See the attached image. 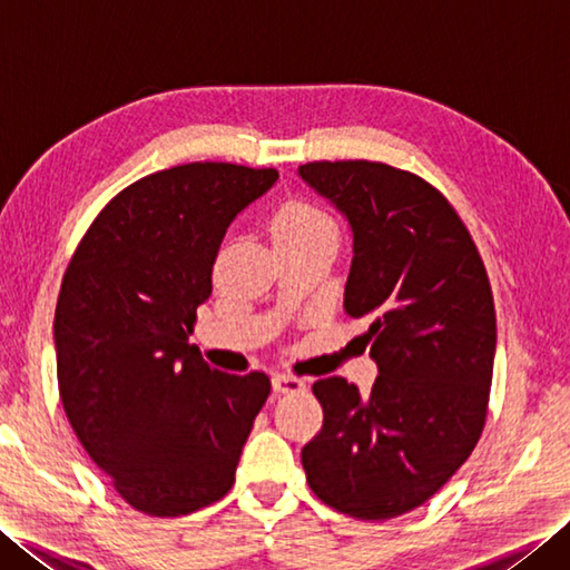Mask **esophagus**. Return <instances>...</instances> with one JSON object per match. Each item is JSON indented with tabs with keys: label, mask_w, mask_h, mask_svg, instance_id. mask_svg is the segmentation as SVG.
<instances>
[{
	"label": "esophagus",
	"mask_w": 570,
	"mask_h": 570,
	"mask_svg": "<svg viewBox=\"0 0 570 570\" xmlns=\"http://www.w3.org/2000/svg\"><path fill=\"white\" fill-rule=\"evenodd\" d=\"M272 386L276 394H296L304 390V382H301L298 377H292V374H274Z\"/></svg>",
	"instance_id": "obj_1"
}]
</instances>
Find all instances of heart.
Instances as JSON below:
<instances>
[{"label":"heart","mask_w":570,"mask_h":570,"mask_svg":"<svg viewBox=\"0 0 570 570\" xmlns=\"http://www.w3.org/2000/svg\"><path fill=\"white\" fill-rule=\"evenodd\" d=\"M311 233H335L333 220L308 203H288L274 220V237H294Z\"/></svg>","instance_id":"1"}]
</instances>
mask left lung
Returning a JSON list of instances; mask_svg holds the SVG:
<instances>
[{"mask_svg": "<svg viewBox=\"0 0 570 570\" xmlns=\"http://www.w3.org/2000/svg\"><path fill=\"white\" fill-rule=\"evenodd\" d=\"M353 237L345 311L365 318L377 380L313 384L323 429L301 451L316 498L357 519L431 500L485 426L498 321L475 242L439 190L374 161L298 166Z\"/></svg>", "mask_w": 570, "mask_h": 570, "instance_id": "8db88e82", "label": "left lung"}]
</instances>
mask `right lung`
Returning a JSON list of instances; mask_svg holds the SVG:
<instances>
[{"mask_svg": "<svg viewBox=\"0 0 570 570\" xmlns=\"http://www.w3.org/2000/svg\"><path fill=\"white\" fill-rule=\"evenodd\" d=\"M274 168L186 164L107 203L60 284L58 390L82 448L115 490L154 517L217 502L269 396L264 372L225 374L188 343L235 217Z\"/></svg>", "mask_w": 570, "mask_h": 570, "instance_id": "obj_1", "label": "right lung"}]
</instances>
